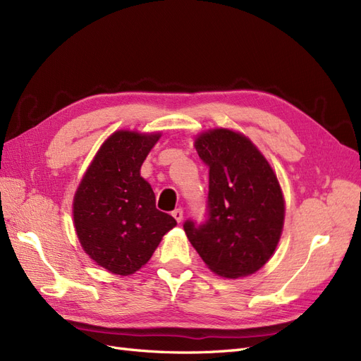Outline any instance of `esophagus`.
<instances>
[{
	"instance_id": "esophagus-1",
	"label": "esophagus",
	"mask_w": 361,
	"mask_h": 361,
	"mask_svg": "<svg viewBox=\"0 0 361 361\" xmlns=\"http://www.w3.org/2000/svg\"><path fill=\"white\" fill-rule=\"evenodd\" d=\"M171 215H173L174 220H176L178 223H180L182 218H183V211H182V209H174V211L171 212Z\"/></svg>"
}]
</instances>
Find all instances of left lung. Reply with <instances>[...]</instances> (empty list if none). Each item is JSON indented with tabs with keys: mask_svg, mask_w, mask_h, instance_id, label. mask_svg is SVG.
<instances>
[{
	"mask_svg": "<svg viewBox=\"0 0 361 361\" xmlns=\"http://www.w3.org/2000/svg\"><path fill=\"white\" fill-rule=\"evenodd\" d=\"M209 167V218L183 224L191 245L216 276L255 274L274 255L285 224V195L271 164L247 135L212 128L194 138Z\"/></svg>",
	"mask_w": 361,
	"mask_h": 361,
	"instance_id": "left-lung-1",
	"label": "left lung"
}]
</instances>
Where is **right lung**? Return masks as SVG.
Segmentation results:
<instances>
[{
  "instance_id": "1",
  "label": "right lung",
  "mask_w": 361,
  "mask_h": 361,
  "mask_svg": "<svg viewBox=\"0 0 361 361\" xmlns=\"http://www.w3.org/2000/svg\"><path fill=\"white\" fill-rule=\"evenodd\" d=\"M161 133L118 129L96 152L75 191L73 226L85 255L116 276H130L155 253L176 220L155 207L140 170Z\"/></svg>"
}]
</instances>
